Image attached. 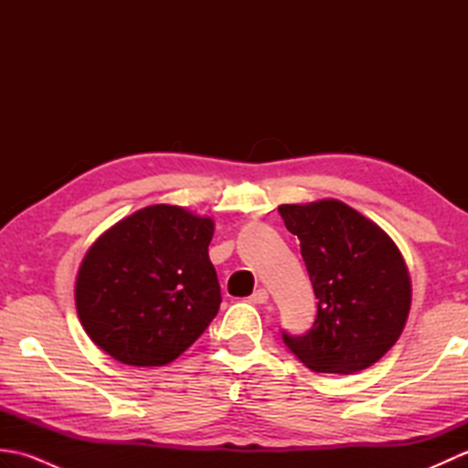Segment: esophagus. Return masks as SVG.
<instances>
[{"instance_id":"1","label":"esophagus","mask_w":468,"mask_h":468,"mask_svg":"<svg viewBox=\"0 0 468 468\" xmlns=\"http://www.w3.org/2000/svg\"><path fill=\"white\" fill-rule=\"evenodd\" d=\"M267 300H270V293H267V290H257L251 297H250V302H253V303H257V305H261V303H267Z\"/></svg>"}]
</instances>
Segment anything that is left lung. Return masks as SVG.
Instances as JSON below:
<instances>
[{
  "label": "left lung",
  "instance_id": "1",
  "mask_svg": "<svg viewBox=\"0 0 468 468\" xmlns=\"http://www.w3.org/2000/svg\"><path fill=\"white\" fill-rule=\"evenodd\" d=\"M300 239L317 297L310 332H282L290 352L314 372L352 374L376 364L399 340L410 310V277L399 247L346 203L325 198L282 205Z\"/></svg>",
  "mask_w": 468,
  "mask_h": 468
}]
</instances>
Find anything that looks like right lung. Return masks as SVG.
I'll return each instance as SVG.
<instances>
[{
	"label": "right lung",
	"mask_w": 468,
	"mask_h": 468,
	"mask_svg": "<svg viewBox=\"0 0 468 468\" xmlns=\"http://www.w3.org/2000/svg\"><path fill=\"white\" fill-rule=\"evenodd\" d=\"M213 229L208 217L153 205L98 237L76 280V310L90 340L128 366L181 356L221 305L208 260Z\"/></svg>",
	"instance_id": "1"
}]
</instances>
